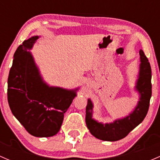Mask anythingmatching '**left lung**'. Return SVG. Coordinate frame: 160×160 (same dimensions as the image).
<instances>
[{"mask_svg": "<svg viewBox=\"0 0 160 160\" xmlns=\"http://www.w3.org/2000/svg\"><path fill=\"white\" fill-rule=\"evenodd\" d=\"M139 70L135 86L139 98L137 105L128 115L110 123L98 122L93 118V102L90 98L88 99L85 120L88 128L95 138L103 141H118L127 136L146 118L152 96V71L149 60L142 49L139 50Z\"/></svg>", "mask_w": 160, "mask_h": 160, "instance_id": "left-lung-1", "label": "left lung"}]
</instances>
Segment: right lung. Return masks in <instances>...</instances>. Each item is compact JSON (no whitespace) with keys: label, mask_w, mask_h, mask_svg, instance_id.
Listing matches in <instances>:
<instances>
[{"label":"right lung","mask_w":160,"mask_h":160,"mask_svg":"<svg viewBox=\"0 0 160 160\" xmlns=\"http://www.w3.org/2000/svg\"><path fill=\"white\" fill-rule=\"evenodd\" d=\"M40 36L25 40L14 54L8 79V101L13 115L28 133L51 137L59 132L64 114L79 88L49 86L42 77L31 50Z\"/></svg>","instance_id":"right-lung-1"}]
</instances>
